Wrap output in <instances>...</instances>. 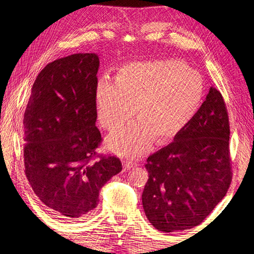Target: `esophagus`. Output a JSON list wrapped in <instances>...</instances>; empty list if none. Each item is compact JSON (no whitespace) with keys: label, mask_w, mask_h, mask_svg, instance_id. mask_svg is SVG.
<instances>
[{"label":"esophagus","mask_w":254,"mask_h":254,"mask_svg":"<svg viewBox=\"0 0 254 254\" xmlns=\"http://www.w3.org/2000/svg\"><path fill=\"white\" fill-rule=\"evenodd\" d=\"M123 166L124 168H126L127 170H130L132 168H135V167H137V163H134V161H130V160H123Z\"/></svg>","instance_id":"obj_1"}]
</instances>
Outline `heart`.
Returning <instances> with one entry per match:
<instances>
[{
	"label": "heart",
	"mask_w": 254,
	"mask_h": 254,
	"mask_svg": "<svg viewBox=\"0 0 254 254\" xmlns=\"http://www.w3.org/2000/svg\"><path fill=\"white\" fill-rule=\"evenodd\" d=\"M202 76L179 60L135 62L123 66L117 79L102 76L96 86L95 104L100 124L109 131L131 122L108 138L119 155L138 157L154 141L174 136L201 104Z\"/></svg>",
	"instance_id": "b5f03b06"
}]
</instances>
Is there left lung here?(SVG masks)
Masks as SVG:
<instances>
[{"instance_id": "8db88e82", "label": "left lung", "mask_w": 254, "mask_h": 254, "mask_svg": "<svg viewBox=\"0 0 254 254\" xmlns=\"http://www.w3.org/2000/svg\"><path fill=\"white\" fill-rule=\"evenodd\" d=\"M229 134L223 96L210 87L174 141L147 158L142 203L156 229L172 233L195 227L222 201L233 177Z\"/></svg>"}]
</instances>
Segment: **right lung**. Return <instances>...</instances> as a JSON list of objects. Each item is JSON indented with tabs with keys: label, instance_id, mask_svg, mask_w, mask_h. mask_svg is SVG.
Segmentation results:
<instances>
[{
	"label": "right lung",
	"instance_id": "right-lung-1",
	"mask_svg": "<svg viewBox=\"0 0 254 254\" xmlns=\"http://www.w3.org/2000/svg\"><path fill=\"white\" fill-rule=\"evenodd\" d=\"M98 68L96 53L49 63L38 74L25 110L26 177L40 201L63 219L94 214L100 189L122 170L120 159L96 152L101 143L95 104Z\"/></svg>",
	"mask_w": 254,
	"mask_h": 254
}]
</instances>
